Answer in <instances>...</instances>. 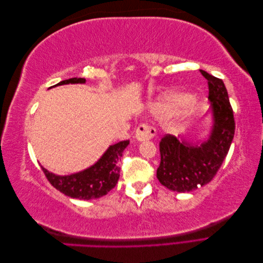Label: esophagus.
I'll return each instance as SVG.
<instances>
[{
    "label": "esophagus",
    "mask_w": 263,
    "mask_h": 263,
    "mask_svg": "<svg viewBox=\"0 0 263 263\" xmlns=\"http://www.w3.org/2000/svg\"><path fill=\"white\" fill-rule=\"evenodd\" d=\"M156 135V128L153 126L147 125V124H141L137 130H136V139L138 141H145V140H149L153 137H155Z\"/></svg>",
    "instance_id": "obj_1"
}]
</instances>
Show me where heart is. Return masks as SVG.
Listing matches in <instances>:
<instances>
[{
	"label": "heart",
	"instance_id": "b5f03b06",
	"mask_svg": "<svg viewBox=\"0 0 263 263\" xmlns=\"http://www.w3.org/2000/svg\"><path fill=\"white\" fill-rule=\"evenodd\" d=\"M190 97L187 94H183L179 92H170L159 98L153 103L154 110L162 114H176L184 106V109L190 108Z\"/></svg>",
	"mask_w": 263,
	"mask_h": 263
}]
</instances>
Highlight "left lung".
<instances>
[{
    "mask_svg": "<svg viewBox=\"0 0 263 263\" xmlns=\"http://www.w3.org/2000/svg\"><path fill=\"white\" fill-rule=\"evenodd\" d=\"M209 81L212 127L203 140H179L165 135L160 141V165L157 178L163 186L185 193L208 184L216 176L228 154L235 134L233 108L222 80L201 70Z\"/></svg>",
    "mask_w": 263,
    "mask_h": 263,
    "instance_id": "obj_1",
    "label": "left lung"
}]
</instances>
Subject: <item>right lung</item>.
<instances>
[{
	"instance_id": "1",
	"label": "right lung",
	"mask_w": 263,
	"mask_h": 263,
	"mask_svg": "<svg viewBox=\"0 0 263 263\" xmlns=\"http://www.w3.org/2000/svg\"><path fill=\"white\" fill-rule=\"evenodd\" d=\"M78 83L84 84L85 79L72 78L61 81L54 86ZM128 145L129 140H124L109 146L93 165L68 176H58L49 172L43 165L42 169L51 185L65 195L86 201L99 198L106 195L110 190L115 187L121 171L118 161L123 156V151Z\"/></svg>"
}]
</instances>
